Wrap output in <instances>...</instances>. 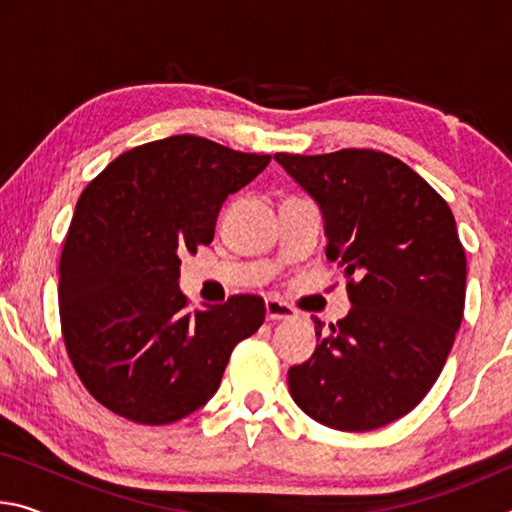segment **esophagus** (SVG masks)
Listing matches in <instances>:
<instances>
[{
	"label": "esophagus",
	"mask_w": 512,
	"mask_h": 512,
	"mask_svg": "<svg viewBox=\"0 0 512 512\" xmlns=\"http://www.w3.org/2000/svg\"><path fill=\"white\" fill-rule=\"evenodd\" d=\"M264 307H266V318L271 320V323H289V320H296L298 316L296 309L277 298H266Z\"/></svg>",
	"instance_id": "obj_1"
}]
</instances>
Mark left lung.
Returning a JSON list of instances; mask_svg holds the SVG:
<instances>
[{
	"instance_id": "1",
	"label": "left lung",
	"mask_w": 512,
	"mask_h": 512,
	"mask_svg": "<svg viewBox=\"0 0 512 512\" xmlns=\"http://www.w3.org/2000/svg\"><path fill=\"white\" fill-rule=\"evenodd\" d=\"M318 203L327 259L348 277L352 309L289 368V391L309 418L372 431L422 402L443 370L465 307V250L436 189L393 155L343 149L275 153Z\"/></svg>"
}]
</instances>
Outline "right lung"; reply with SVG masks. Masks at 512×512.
I'll use <instances>...</instances> for the list:
<instances>
[{
    "label": "right lung",
    "instance_id": "obj_1",
    "mask_svg": "<svg viewBox=\"0 0 512 512\" xmlns=\"http://www.w3.org/2000/svg\"><path fill=\"white\" fill-rule=\"evenodd\" d=\"M271 155L173 135L121 153L83 189L60 255V327L94 400L169 424L219 391L239 341L264 323L259 296L187 311L180 255L212 244L230 194Z\"/></svg>",
    "mask_w": 512,
    "mask_h": 512
}]
</instances>
